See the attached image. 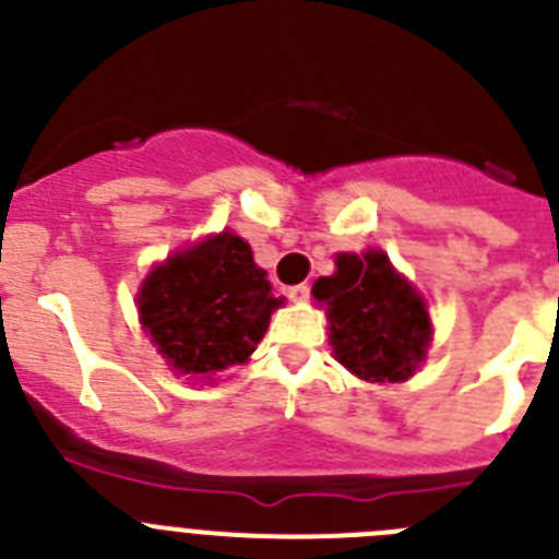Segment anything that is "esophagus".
<instances>
[{"mask_svg":"<svg viewBox=\"0 0 559 559\" xmlns=\"http://www.w3.org/2000/svg\"><path fill=\"white\" fill-rule=\"evenodd\" d=\"M285 294H288L290 299H294V302H305V299H310V285L308 283L290 285V288L285 290Z\"/></svg>","mask_w":559,"mask_h":559,"instance_id":"obj_1","label":"esophagus"}]
</instances>
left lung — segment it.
Here are the masks:
<instances>
[{
  "label": "left lung",
  "instance_id": "obj_1",
  "mask_svg": "<svg viewBox=\"0 0 559 559\" xmlns=\"http://www.w3.org/2000/svg\"><path fill=\"white\" fill-rule=\"evenodd\" d=\"M335 265L333 276L313 285V296L328 310L335 358L360 380H406L426 355L431 335L426 302L383 251L338 254Z\"/></svg>",
  "mask_w": 559,
  "mask_h": 559
}]
</instances>
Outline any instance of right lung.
<instances>
[{"label": "right lung", "instance_id": "obj_1", "mask_svg": "<svg viewBox=\"0 0 559 559\" xmlns=\"http://www.w3.org/2000/svg\"><path fill=\"white\" fill-rule=\"evenodd\" d=\"M280 305L249 243L231 231L173 254L140 290L142 324L185 374L221 372L249 358Z\"/></svg>", "mask_w": 559, "mask_h": 559}]
</instances>
